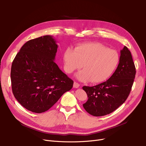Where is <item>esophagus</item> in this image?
<instances>
[{"mask_svg":"<svg viewBox=\"0 0 146 146\" xmlns=\"http://www.w3.org/2000/svg\"><path fill=\"white\" fill-rule=\"evenodd\" d=\"M79 86H80V85H79L78 83H77L76 82H74L73 87H74V88H79Z\"/></svg>","mask_w":146,"mask_h":146,"instance_id":"esophagus-1","label":"esophagus"}]
</instances>
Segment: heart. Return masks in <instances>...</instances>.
Here are the masks:
<instances>
[{
  "mask_svg": "<svg viewBox=\"0 0 146 146\" xmlns=\"http://www.w3.org/2000/svg\"><path fill=\"white\" fill-rule=\"evenodd\" d=\"M64 69L72 73L78 69L76 77L82 82L101 83L109 79L120 62V55L115 50L109 49L100 43H84L74 50L67 49L63 56Z\"/></svg>",
  "mask_w": 146,
  "mask_h": 146,
  "instance_id": "1",
  "label": "heart"
}]
</instances>
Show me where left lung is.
Wrapping results in <instances>:
<instances>
[{"label":"left lung","mask_w":146,"mask_h":146,"mask_svg":"<svg viewBox=\"0 0 146 146\" xmlns=\"http://www.w3.org/2000/svg\"><path fill=\"white\" fill-rule=\"evenodd\" d=\"M135 73L131 53L124 46L120 50L119 64L108 80L94 86L82 87L88 98L84 108L94 116H105L116 110L129 95Z\"/></svg>","instance_id":"left-lung-1"}]
</instances>
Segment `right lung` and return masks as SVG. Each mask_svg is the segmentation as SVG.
I'll return each mask as SVG.
<instances>
[{
    "instance_id": "right-lung-1",
    "label": "right lung",
    "mask_w": 146,
    "mask_h": 146,
    "mask_svg": "<svg viewBox=\"0 0 146 146\" xmlns=\"http://www.w3.org/2000/svg\"><path fill=\"white\" fill-rule=\"evenodd\" d=\"M57 48L52 36H41L25 43L12 62V92L29 111H47L73 87V81L54 62Z\"/></svg>"
}]
</instances>
